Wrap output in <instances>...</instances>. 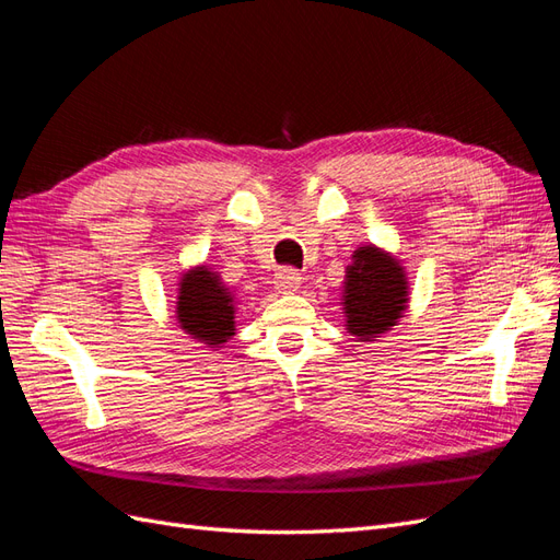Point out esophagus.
I'll return each instance as SVG.
<instances>
[{
    "label": "esophagus",
    "mask_w": 560,
    "mask_h": 560,
    "mask_svg": "<svg viewBox=\"0 0 560 560\" xmlns=\"http://www.w3.org/2000/svg\"><path fill=\"white\" fill-rule=\"evenodd\" d=\"M299 284H301V276L294 268H282L276 276V290L280 294H294L299 290Z\"/></svg>",
    "instance_id": "obj_1"
}]
</instances>
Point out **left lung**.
Masks as SVG:
<instances>
[{
  "instance_id": "obj_1",
  "label": "left lung",
  "mask_w": 560,
  "mask_h": 560,
  "mask_svg": "<svg viewBox=\"0 0 560 560\" xmlns=\"http://www.w3.org/2000/svg\"><path fill=\"white\" fill-rule=\"evenodd\" d=\"M352 259L343 282L346 327L360 341H374L406 311V276L387 252L374 245L360 247Z\"/></svg>"
}]
</instances>
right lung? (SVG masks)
<instances>
[{"label":"right lung","mask_w":560,"mask_h":560,"mask_svg":"<svg viewBox=\"0 0 560 560\" xmlns=\"http://www.w3.org/2000/svg\"><path fill=\"white\" fill-rule=\"evenodd\" d=\"M179 327L210 348H219L235 334L233 294L217 273L200 266L184 273L177 296Z\"/></svg>","instance_id":"obj_1"}]
</instances>
